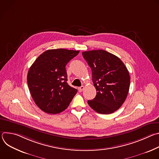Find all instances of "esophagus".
<instances>
[{
	"mask_svg": "<svg viewBox=\"0 0 159 159\" xmlns=\"http://www.w3.org/2000/svg\"><path fill=\"white\" fill-rule=\"evenodd\" d=\"M84 86H81V87H79L78 90H79V91L80 93H81V92H82V91H83V90H84Z\"/></svg>",
	"mask_w": 159,
	"mask_h": 159,
	"instance_id": "obj_1",
	"label": "esophagus"
}]
</instances>
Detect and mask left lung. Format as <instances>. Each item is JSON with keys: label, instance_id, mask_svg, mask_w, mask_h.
Segmentation results:
<instances>
[{"label": "left lung", "instance_id": "8db88e82", "mask_svg": "<svg viewBox=\"0 0 159 159\" xmlns=\"http://www.w3.org/2000/svg\"><path fill=\"white\" fill-rule=\"evenodd\" d=\"M92 70L97 94L88 104L100 114L108 115L118 110L125 102L129 89L130 77L123 62L105 50L82 52Z\"/></svg>", "mask_w": 159, "mask_h": 159}]
</instances>
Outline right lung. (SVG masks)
I'll return each instance as SVG.
<instances>
[{
    "mask_svg": "<svg viewBox=\"0 0 159 159\" xmlns=\"http://www.w3.org/2000/svg\"><path fill=\"white\" fill-rule=\"evenodd\" d=\"M79 51L53 49L41 54L30 68L27 81L38 107L48 114L64 111L77 93L67 83L66 65Z\"/></svg>",
    "mask_w": 159,
    "mask_h": 159,
    "instance_id": "right-lung-1",
    "label": "right lung"
}]
</instances>
